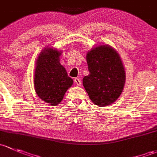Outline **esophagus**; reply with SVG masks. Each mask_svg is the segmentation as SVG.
I'll use <instances>...</instances> for the list:
<instances>
[{"mask_svg": "<svg viewBox=\"0 0 157 157\" xmlns=\"http://www.w3.org/2000/svg\"><path fill=\"white\" fill-rule=\"evenodd\" d=\"M74 81H75V84L77 86H81L82 85V82H81V80L78 78H75L74 79Z\"/></svg>", "mask_w": 157, "mask_h": 157, "instance_id": "esophagus-1", "label": "esophagus"}]
</instances>
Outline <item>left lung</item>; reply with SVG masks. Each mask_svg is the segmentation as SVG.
<instances>
[{"instance_id": "obj_1", "label": "left lung", "mask_w": 157, "mask_h": 157, "mask_svg": "<svg viewBox=\"0 0 157 157\" xmlns=\"http://www.w3.org/2000/svg\"><path fill=\"white\" fill-rule=\"evenodd\" d=\"M90 74L83 78V86L94 104L105 107L119 98L125 83V67L113 47L101 44L86 55Z\"/></svg>"}]
</instances>
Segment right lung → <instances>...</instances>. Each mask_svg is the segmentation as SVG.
<instances>
[{
	"instance_id": "obj_1",
	"label": "right lung",
	"mask_w": 157,
	"mask_h": 157,
	"mask_svg": "<svg viewBox=\"0 0 157 157\" xmlns=\"http://www.w3.org/2000/svg\"><path fill=\"white\" fill-rule=\"evenodd\" d=\"M61 54L62 51L48 47L41 51L35 63V92L40 99L51 106L59 104L73 84L72 78L68 76L67 70L59 62Z\"/></svg>"
}]
</instances>
